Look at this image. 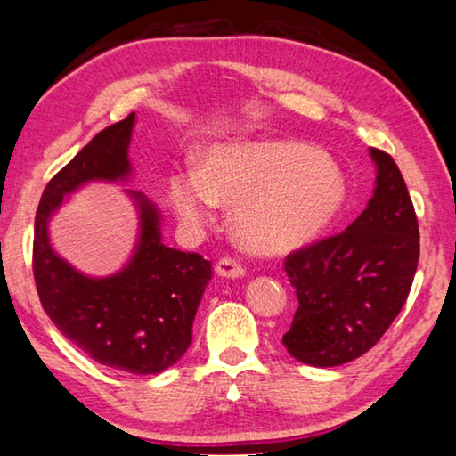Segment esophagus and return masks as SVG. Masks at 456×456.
Instances as JSON below:
<instances>
[{
  "label": "esophagus",
  "instance_id": "esophagus-1",
  "mask_svg": "<svg viewBox=\"0 0 456 456\" xmlns=\"http://www.w3.org/2000/svg\"><path fill=\"white\" fill-rule=\"evenodd\" d=\"M216 273L220 274V277H228V279H238V277H244V266L238 263L236 258H230V256H222L218 263H216Z\"/></svg>",
  "mask_w": 456,
  "mask_h": 456
}]
</instances>
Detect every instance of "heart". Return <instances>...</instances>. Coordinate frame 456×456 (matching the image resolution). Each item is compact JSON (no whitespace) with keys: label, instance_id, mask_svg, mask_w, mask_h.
Here are the masks:
<instances>
[{"label":"heart","instance_id":"b5f03b06","mask_svg":"<svg viewBox=\"0 0 456 456\" xmlns=\"http://www.w3.org/2000/svg\"><path fill=\"white\" fill-rule=\"evenodd\" d=\"M346 185L323 155L295 141L214 145L198 175L171 177L169 198L182 218L200 226L214 204L234 208V234L244 248L277 255L311 240L339 210Z\"/></svg>","mask_w":456,"mask_h":456}]
</instances>
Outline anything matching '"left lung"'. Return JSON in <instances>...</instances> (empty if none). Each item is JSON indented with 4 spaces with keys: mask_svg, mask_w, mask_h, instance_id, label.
Instances as JSON below:
<instances>
[{
    "mask_svg": "<svg viewBox=\"0 0 456 456\" xmlns=\"http://www.w3.org/2000/svg\"><path fill=\"white\" fill-rule=\"evenodd\" d=\"M378 177L368 208L339 234L285 258L298 309L282 335L295 360L335 368L370 352L404 307L420 256L418 220L396 161L370 149Z\"/></svg>",
    "mask_w": 456,
    "mask_h": 456,
    "instance_id": "8db88e82",
    "label": "left lung"
}]
</instances>
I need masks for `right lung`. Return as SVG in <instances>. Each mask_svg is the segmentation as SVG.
<instances>
[{"label": "right lung", "mask_w": 456, "mask_h": 456, "mask_svg": "<svg viewBox=\"0 0 456 456\" xmlns=\"http://www.w3.org/2000/svg\"><path fill=\"white\" fill-rule=\"evenodd\" d=\"M133 123L135 113L96 133L50 179L36 212L32 268L42 307L66 339L107 368L149 376L167 370L190 347L193 317L212 279L210 260L163 244L159 214L139 191H129L141 212L137 250L113 277H85L48 240V218L66 193L93 179L129 175Z\"/></svg>", "instance_id": "add662e5"}]
</instances>
